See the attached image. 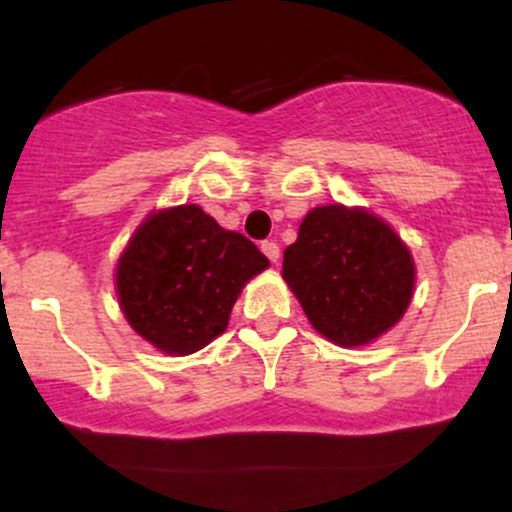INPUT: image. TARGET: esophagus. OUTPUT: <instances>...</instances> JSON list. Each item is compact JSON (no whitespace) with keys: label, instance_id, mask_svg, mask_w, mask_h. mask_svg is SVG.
<instances>
[{"label":"esophagus","instance_id":"34e87169","mask_svg":"<svg viewBox=\"0 0 512 512\" xmlns=\"http://www.w3.org/2000/svg\"><path fill=\"white\" fill-rule=\"evenodd\" d=\"M262 252L269 257V262H274V264L279 262V245H276L274 240H264Z\"/></svg>","mask_w":512,"mask_h":512}]
</instances>
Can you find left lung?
<instances>
[{
  "label": "left lung",
  "mask_w": 512,
  "mask_h": 512,
  "mask_svg": "<svg viewBox=\"0 0 512 512\" xmlns=\"http://www.w3.org/2000/svg\"><path fill=\"white\" fill-rule=\"evenodd\" d=\"M281 276L310 325L332 344L366 346L402 320L414 296V257L390 223L361 207L305 214Z\"/></svg>",
  "instance_id": "1"
}]
</instances>
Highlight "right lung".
<instances>
[{"instance_id": "1", "label": "right lung", "mask_w": 512, "mask_h": 512, "mask_svg": "<svg viewBox=\"0 0 512 512\" xmlns=\"http://www.w3.org/2000/svg\"><path fill=\"white\" fill-rule=\"evenodd\" d=\"M269 267L255 243L197 204L151 211L115 267L129 327L168 356L204 349L226 332L240 291Z\"/></svg>"}]
</instances>
